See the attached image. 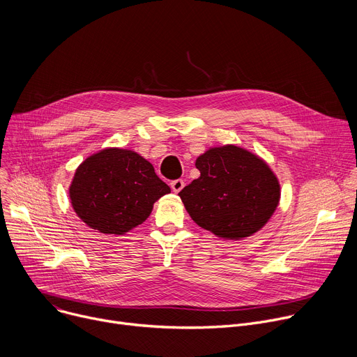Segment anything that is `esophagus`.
Instances as JSON below:
<instances>
[{
    "instance_id": "esophagus-1",
    "label": "esophagus",
    "mask_w": 357,
    "mask_h": 357,
    "mask_svg": "<svg viewBox=\"0 0 357 357\" xmlns=\"http://www.w3.org/2000/svg\"><path fill=\"white\" fill-rule=\"evenodd\" d=\"M183 186H185V182H183L182 179H175V181H172V182H171V188H172V190H174L175 193L181 192Z\"/></svg>"
}]
</instances>
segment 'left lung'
<instances>
[{
	"instance_id": "left-lung-1",
	"label": "left lung",
	"mask_w": 357,
	"mask_h": 357,
	"mask_svg": "<svg viewBox=\"0 0 357 357\" xmlns=\"http://www.w3.org/2000/svg\"><path fill=\"white\" fill-rule=\"evenodd\" d=\"M200 176L179 196L192 220L227 240L259 231L280 202V183L270 167L252 152L223 145L196 160Z\"/></svg>"
}]
</instances>
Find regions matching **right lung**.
Returning <instances> with one entry per match:
<instances>
[{
	"label": "right lung",
	"mask_w": 357,
	"mask_h": 357,
	"mask_svg": "<svg viewBox=\"0 0 357 357\" xmlns=\"http://www.w3.org/2000/svg\"><path fill=\"white\" fill-rule=\"evenodd\" d=\"M169 192L145 158L121 148H106L86 158L69 188L77 216L105 234H124L137 227Z\"/></svg>",
	"instance_id": "right-lung-1"
}]
</instances>
